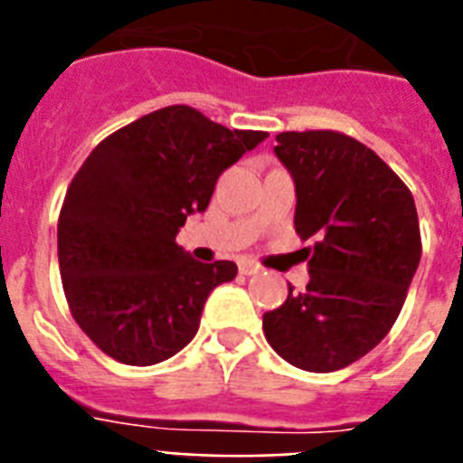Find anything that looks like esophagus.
Wrapping results in <instances>:
<instances>
[{"label": "esophagus", "mask_w": 463, "mask_h": 463, "mask_svg": "<svg viewBox=\"0 0 463 463\" xmlns=\"http://www.w3.org/2000/svg\"><path fill=\"white\" fill-rule=\"evenodd\" d=\"M257 271H260V264H254V261H240V274L254 276Z\"/></svg>", "instance_id": "obj_1"}]
</instances>
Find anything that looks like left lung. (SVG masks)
Returning <instances> with one entry per match:
<instances>
[{
  "instance_id": "obj_1",
  "label": "left lung",
  "mask_w": 463,
  "mask_h": 463,
  "mask_svg": "<svg viewBox=\"0 0 463 463\" xmlns=\"http://www.w3.org/2000/svg\"><path fill=\"white\" fill-rule=\"evenodd\" d=\"M274 154L296 184V231L317 238L305 293L264 315L283 360L334 373L370 353L402 312L420 261L416 202L399 175L345 134L283 132Z\"/></svg>"
}]
</instances>
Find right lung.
Wrapping results in <instances>:
<instances>
[{
  "label": "right lung",
  "instance_id": "1",
  "mask_svg": "<svg viewBox=\"0 0 463 463\" xmlns=\"http://www.w3.org/2000/svg\"><path fill=\"white\" fill-rule=\"evenodd\" d=\"M267 137L170 105L90 151L61 203L57 254L69 309L100 351L156 365L194 338L206 298L238 267L192 260L175 235L206 211L225 167Z\"/></svg>",
  "mask_w": 463,
  "mask_h": 463
}]
</instances>
